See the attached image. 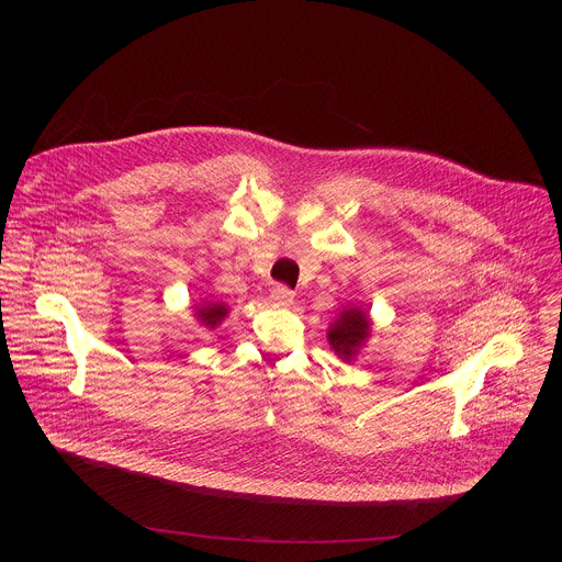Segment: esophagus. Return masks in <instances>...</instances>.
Masks as SVG:
<instances>
[{"label": "esophagus", "instance_id": "1", "mask_svg": "<svg viewBox=\"0 0 562 562\" xmlns=\"http://www.w3.org/2000/svg\"><path fill=\"white\" fill-rule=\"evenodd\" d=\"M271 300H273L278 306H289V304L293 302V291H291L289 286H284V284H278V286H273V291H271Z\"/></svg>", "mask_w": 562, "mask_h": 562}]
</instances>
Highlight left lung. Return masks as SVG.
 <instances>
[{
  "label": "left lung",
  "instance_id": "left-lung-1",
  "mask_svg": "<svg viewBox=\"0 0 562 562\" xmlns=\"http://www.w3.org/2000/svg\"><path fill=\"white\" fill-rule=\"evenodd\" d=\"M369 336V317L362 308H347L340 313L338 323L329 329V345L338 356L351 360L358 353L360 345Z\"/></svg>",
  "mask_w": 562,
  "mask_h": 562
}]
</instances>
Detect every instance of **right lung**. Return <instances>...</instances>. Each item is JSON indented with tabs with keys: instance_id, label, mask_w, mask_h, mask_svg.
Segmentation results:
<instances>
[{
	"instance_id": "add662e5",
	"label": "right lung",
	"mask_w": 562,
	"mask_h": 562,
	"mask_svg": "<svg viewBox=\"0 0 562 562\" xmlns=\"http://www.w3.org/2000/svg\"><path fill=\"white\" fill-rule=\"evenodd\" d=\"M226 315V306L217 304V302H206L202 308H198V317L200 323L209 329H213L215 325H220V319Z\"/></svg>"
}]
</instances>
